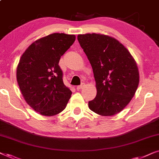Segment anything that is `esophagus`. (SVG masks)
<instances>
[{"mask_svg":"<svg viewBox=\"0 0 159 159\" xmlns=\"http://www.w3.org/2000/svg\"><path fill=\"white\" fill-rule=\"evenodd\" d=\"M84 86V83H82L81 84H80V85H78L77 87V90H81V89L83 88V87Z\"/></svg>","mask_w":159,"mask_h":159,"instance_id":"1","label":"esophagus"}]
</instances>
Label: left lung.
Wrapping results in <instances>:
<instances>
[{"label": "left lung", "mask_w": 159, "mask_h": 159, "mask_svg": "<svg viewBox=\"0 0 159 159\" xmlns=\"http://www.w3.org/2000/svg\"><path fill=\"white\" fill-rule=\"evenodd\" d=\"M92 66L97 95L89 101L91 111L104 116L121 111L135 94L139 71L129 51L112 37L92 33L77 36Z\"/></svg>", "instance_id": "left-lung-1"}]
</instances>
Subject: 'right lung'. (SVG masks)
<instances>
[{"mask_svg":"<svg viewBox=\"0 0 159 159\" xmlns=\"http://www.w3.org/2000/svg\"><path fill=\"white\" fill-rule=\"evenodd\" d=\"M74 34L53 33L32 43L16 69L17 82L30 107L46 116L65 109L71 91L64 84L58 63L75 41Z\"/></svg>","mask_w":159,"mask_h":159,"instance_id":"obj_1","label":"right lung"}]
</instances>
